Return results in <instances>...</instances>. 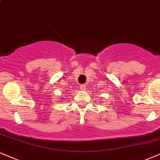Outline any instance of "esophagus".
<instances>
[{
  "label": "esophagus",
  "instance_id": "34e87169",
  "mask_svg": "<svg viewBox=\"0 0 160 160\" xmlns=\"http://www.w3.org/2000/svg\"><path fill=\"white\" fill-rule=\"evenodd\" d=\"M85 88H86L85 85H80V88L81 90H84V89H85Z\"/></svg>",
  "mask_w": 160,
  "mask_h": 160
}]
</instances>
